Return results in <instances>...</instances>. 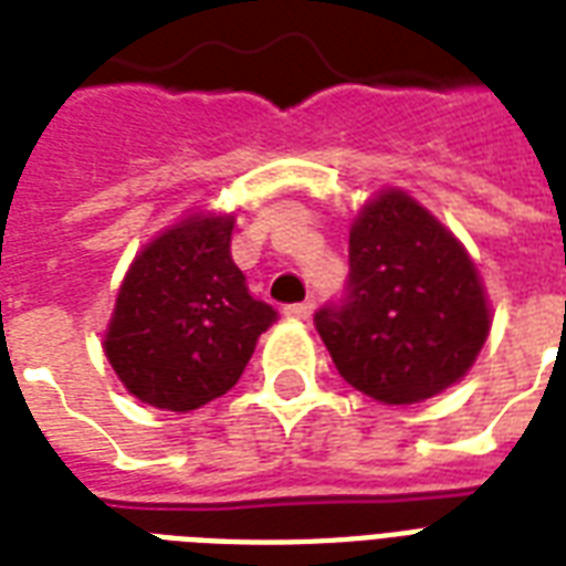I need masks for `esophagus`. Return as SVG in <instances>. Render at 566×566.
Instances as JSON below:
<instances>
[{
	"instance_id": "1",
	"label": "esophagus",
	"mask_w": 566,
	"mask_h": 566,
	"mask_svg": "<svg viewBox=\"0 0 566 566\" xmlns=\"http://www.w3.org/2000/svg\"><path fill=\"white\" fill-rule=\"evenodd\" d=\"M312 300H303V303H291V305H284V315L287 317H294V321H308L312 317Z\"/></svg>"
}]
</instances>
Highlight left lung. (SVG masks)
Returning a JSON list of instances; mask_svg holds the SVG:
<instances>
[{
  "instance_id": "obj_1",
  "label": "left lung",
  "mask_w": 566,
  "mask_h": 566,
  "mask_svg": "<svg viewBox=\"0 0 566 566\" xmlns=\"http://www.w3.org/2000/svg\"><path fill=\"white\" fill-rule=\"evenodd\" d=\"M347 284L315 312L338 375L384 405H413L453 387L489 336L476 266L455 237L405 191L359 212Z\"/></svg>"
}]
</instances>
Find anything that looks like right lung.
Masks as SVG:
<instances>
[{
    "mask_svg": "<svg viewBox=\"0 0 566 566\" xmlns=\"http://www.w3.org/2000/svg\"><path fill=\"white\" fill-rule=\"evenodd\" d=\"M233 219L191 216L134 258L104 350L137 399L195 411L224 396L279 312L249 294L230 261Z\"/></svg>",
    "mask_w": 566,
    "mask_h": 566,
    "instance_id": "add662e5",
    "label": "right lung"
}]
</instances>
